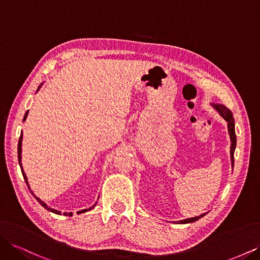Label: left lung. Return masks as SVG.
Instances as JSON below:
<instances>
[{
  "label": "left lung",
  "mask_w": 260,
  "mask_h": 260,
  "mask_svg": "<svg viewBox=\"0 0 260 260\" xmlns=\"http://www.w3.org/2000/svg\"><path fill=\"white\" fill-rule=\"evenodd\" d=\"M211 106L214 107L216 111L219 113V115L221 116L223 119L228 122V131H229V136L231 139V148H230V155H231V165L232 167H234V151H235V146H237V136H235V128H234V118H233V114L230 111V109H228L224 105L222 104H211ZM206 215L203 214L201 216L198 217H193V218H187V219H183V220H180V221H177L178 223H191L196 221V220L201 219L202 217H204Z\"/></svg>",
  "instance_id": "1"
}]
</instances>
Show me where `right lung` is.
Masks as SVG:
<instances>
[{
    "label": "right lung",
    "instance_id": "add662e5",
    "mask_svg": "<svg viewBox=\"0 0 260 260\" xmlns=\"http://www.w3.org/2000/svg\"><path fill=\"white\" fill-rule=\"evenodd\" d=\"M43 83H41V85H42ZM41 85L39 86L38 88V90H37V92L40 90V88H41ZM27 116H28V112H26V114H25V117H23V121L26 120V118H27ZM21 141H22V131H21V135H20V138H19V141H18V161H19V166H20V168H21V172H22V176H23V179H25V181H26V183H27V185H28V188H30V186H29V183H28V179H27V176H26V174H25V171H23V169H22V166H21ZM30 192H31V194H32L34 196H35V199L41 204V205L45 208V209H48L49 211H52V212H54V214H57V215H61V212L59 211V210H57V209H54V208H51V207H49L48 205H46V204L42 201V200H40L38 198V196H36L35 195V193L30 190ZM98 203V202H96ZM96 203L94 204V205L92 206V207H90L89 209H82V210H79L77 212V214H82V212H85V211H88V210H91V209H93L94 207H95V205H96ZM64 216H73V212H64Z\"/></svg>",
    "mask_w": 260,
    "mask_h": 260
}]
</instances>
